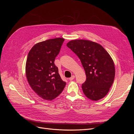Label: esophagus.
I'll return each mask as SVG.
<instances>
[{
	"label": "esophagus",
	"instance_id": "obj_1",
	"mask_svg": "<svg viewBox=\"0 0 134 134\" xmlns=\"http://www.w3.org/2000/svg\"><path fill=\"white\" fill-rule=\"evenodd\" d=\"M75 78V76L74 75H72L71 78H69V80H73Z\"/></svg>",
	"mask_w": 134,
	"mask_h": 134
}]
</instances>
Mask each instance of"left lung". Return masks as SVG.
Wrapping results in <instances>:
<instances>
[{
  "mask_svg": "<svg viewBox=\"0 0 134 134\" xmlns=\"http://www.w3.org/2000/svg\"><path fill=\"white\" fill-rule=\"evenodd\" d=\"M67 46L78 56L85 71L86 80L81 86L83 93L94 101L104 98L115 75L114 63L109 54L99 44L88 40H72Z\"/></svg>",
  "mask_w": 134,
  "mask_h": 134,
  "instance_id": "obj_1",
  "label": "left lung"
}]
</instances>
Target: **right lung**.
Returning a JSON list of instances; mask_svg holds the SVG:
<instances>
[{"label":"right lung","mask_w":134,"mask_h":134,"mask_svg":"<svg viewBox=\"0 0 134 134\" xmlns=\"http://www.w3.org/2000/svg\"><path fill=\"white\" fill-rule=\"evenodd\" d=\"M64 41L60 37L39 42L28 53L26 78L35 93L43 99H55L66 86V82L61 79L58 68L54 63Z\"/></svg>","instance_id":"obj_1"}]
</instances>
